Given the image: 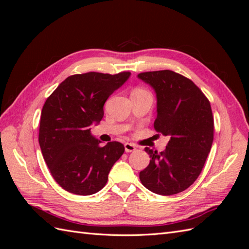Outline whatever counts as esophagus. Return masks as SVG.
Masks as SVG:
<instances>
[{"label": "esophagus", "mask_w": 249, "mask_h": 249, "mask_svg": "<svg viewBox=\"0 0 249 249\" xmlns=\"http://www.w3.org/2000/svg\"><path fill=\"white\" fill-rule=\"evenodd\" d=\"M124 150L126 153H131V152H134V150H136V146H135L133 143L126 142L124 143Z\"/></svg>", "instance_id": "obj_1"}]
</instances>
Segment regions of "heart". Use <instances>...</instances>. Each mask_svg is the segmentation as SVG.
Instances as JSON below:
<instances>
[{"label": "heart", "mask_w": 249, "mask_h": 249, "mask_svg": "<svg viewBox=\"0 0 249 249\" xmlns=\"http://www.w3.org/2000/svg\"><path fill=\"white\" fill-rule=\"evenodd\" d=\"M134 91H143V90H142V89H140V88H137V89H135ZM134 91H133V92H134Z\"/></svg>", "instance_id": "heart-1"}]
</instances>
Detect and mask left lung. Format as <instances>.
<instances>
[{
  "label": "left lung",
  "mask_w": 249,
  "mask_h": 249,
  "mask_svg": "<svg viewBox=\"0 0 249 249\" xmlns=\"http://www.w3.org/2000/svg\"><path fill=\"white\" fill-rule=\"evenodd\" d=\"M138 78L157 95L155 130L169 137L161 153L144 148L152 159L140 171V180L156 194L179 193L196 180L212 147L214 118L210 102L191 80L172 71L141 72Z\"/></svg>",
  "instance_id": "1"
}]
</instances>
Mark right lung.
Returning a JSON list of instances; mask_svg holds the SVG:
<instances>
[{
  "mask_svg": "<svg viewBox=\"0 0 249 249\" xmlns=\"http://www.w3.org/2000/svg\"><path fill=\"white\" fill-rule=\"evenodd\" d=\"M131 72H86L66 78L43 105L39 145L51 175L64 190L91 195L103 189L124 146L112 141L101 147L90 125L104 116L108 97Z\"/></svg>",
  "mask_w": 249,
  "mask_h": 249,
  "instance_id": "right-lung-1",
  "label": "right lung"
}]
</instances>
